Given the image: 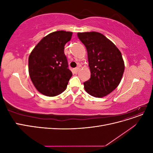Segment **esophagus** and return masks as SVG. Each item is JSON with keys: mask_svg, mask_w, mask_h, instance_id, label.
Listing matches in <instances>:
<instances>
[{"mask_svg": "<svg viewBox=\"0 0 153 153\" xmlns=\"http://www.w3.org/2000/svg\"><path fill=\"white\" fill-rule=\"evenodd\" d=\"M79 67H76L75 68V69H74V71H75V73H77L78 72V71H79Z\"/></svg>", "mask_w": 153, "mask_h": 153, "instance_id": "1", "label": "esophagus"}]
</instances>
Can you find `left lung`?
Here are the masks:
<instances>
[{
	"instance_id": "obj_1",
	"label": "left lung",
	"mask_w": 153,
	"mask_h": 153,
	"mask_svg": "<svg viewBox=\"0 0 153 153\" xmlns=\"http://www.w3.org/2000/svg\"><path fill=\"white\" fill-rule=\"evenodd\" d=\"M77 36L86 47L91 71L90 79L84 83L85 90L96 98H102L121 82L124 71L121 53L100 32H78Z\"/></svg>"
}]
</instances>
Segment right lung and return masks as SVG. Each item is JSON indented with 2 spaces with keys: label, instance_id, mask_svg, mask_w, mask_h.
Masks as SVG:
<instances>
[{
  "label": "right lung",
  "instance_id": "right-lung-1",
  "mask_svg": "<svg viewBox=\"0 0 153 153\" xmlns=\"http://www.w3.org/2000/svg\"><path fill=\"white\" fill-rule=\"evenodd\" d=\"M71 32L59 30L41 39L29 57V73L40 93L55 96L65 91L72 72L68 68L64 46L70 41Z\"/></svg>",
  "mask_w": 153,
  "mask_h": 153
}]
</instances>
